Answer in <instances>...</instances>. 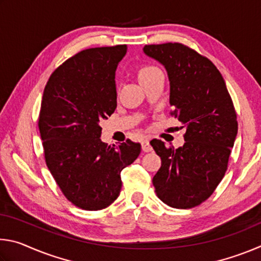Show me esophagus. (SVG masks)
Here are the masks:
<instances>
[{
  "label": "esophagus",
  "instance_id": "1",
  "mask_svg": "<svg viewBox=\"0 0 261 261\" xmlns=\"http://www.w3.org/2000/svg\"><path fill=\"white\" fill-rule=\"evenodd\" d=\"M141 148H143L144 152H151L152 151V146L149 145V140L148 138H144L143 141H141Z\"/></svg>",
  "mask_w": 261,
  "mask_h": 261
}]
</instances>
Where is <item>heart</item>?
<instances>
[{
  "instance_id": "obj_1",
  "label": "heart",
  "mask_w": 261,
  "mask_h": 261,
  "mask_svg": "<svg viewBox=\"0 0 261 261\" xmlns=\"http://www.w3.org/2000/svg\"><path fill=\"white\" fill-rule=\"evenodd\" d=\"M160 71V69L154 67V65H149V64H143L140 65L137 70V74H138V78L141 84H144L147 81L149 77H152L154 73Z\"/></svg>"
}]
</instances>
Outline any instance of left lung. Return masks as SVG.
I'll use <instances>...</instances> for the list:
<instances>
[{
	"mask_svg": "<svg viewBox=\"0 0 261 261\" xmlns=\"http://www.w3.org/2000/svg\"><path fill=\"white\" fill-rule=\"evenodd\" d=\"M145 54L165 65L171 116L187 126L182 147L151 140L161 158L153 177L159 199L192 208L208 199L223 178L237 135V116L222 74L213 62L179 42L146 45Z\"/></svg>",
	"mask_w": 261,
	"mask_h": 261,
	"instance_id": "8db88e82",
	"label": "left lung"
}]
</instances>
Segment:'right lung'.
<instances>
[{
    "label": "right lung",
    "mask_w": 261,
    "mask_h": 261,
    "mask_svg": "<svg viewBox=\"0 0 261 261\" xmlns=\"http://www.w3.org/2000/svg\"><path fill=\"white\" fill-rule=\"evenodd\" d=\"M126 45L88 48L62 63L43 91L38 126L46 165L62 193L85 211L103 210L117 199L121 171L141 146L126 139H100L101 118L116 109L115 71Z\"/></svg>",
    "instance_id": "add662e5"
}]
</instances>
